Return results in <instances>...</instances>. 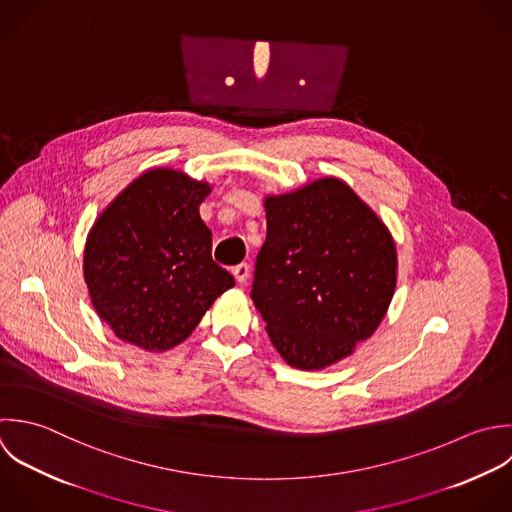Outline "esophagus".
I'll return each mask as SVG.
<instances>
[{
	"mask_svg": "<svg viewBox=\"0 0 512 512\" xmlns=\"http://www.w3.org/2000/svg\"><path fill=\"white\" fill-rule=\"evenodd\" d=\"M233 275L237 279V283H245L249 277V265L247 263H239L233 267Z\"/></svg>",
	"mask_w": 512,
	"mask_h": 512,
	"instance_id": "esophagus-1",
	"label": "esophagus"
}]
</instances>
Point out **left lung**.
Returning a JSON list of instances; mask_svg holds the SVG:
<instances>
[{
	"label": "left lung",
	"instance_id": "1",
	"mask_svg": "<svg viewBox=\"0 0 512 512\" xmlns=\"http://www.w3.org/2000/svg\"><path fill=\"white\" fill-rule=\"evenodd\" d=\"M265 213L251 299L291 367L325 369L383 321L397 285L395 241L335 177L267 197Z\"/></svg>",
	"mask_w": 512,
	"mask_h": 512
}]
</instances>
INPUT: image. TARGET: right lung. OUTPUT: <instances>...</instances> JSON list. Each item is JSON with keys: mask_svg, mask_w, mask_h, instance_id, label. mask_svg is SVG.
<instances>
[{"mask_svg": "<svg viewBox=\"0 0 512 512\" xmlns=\"http://www.w3.org/2000/svg\"><path fill=\"white\" fill-rule=\"evenodd\" d=\"M211 187L175 169H149L99 215L83 253L97 315L145 351L185 341L213 301L235 285L211 257L199 205Z\"/></svg>", "mask_w": 512, "mask_h": 512, "instance_id": "add662e5", "label": "right lung"}]
</instances>
